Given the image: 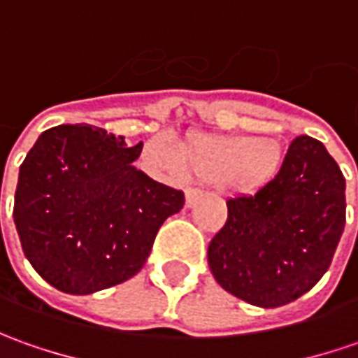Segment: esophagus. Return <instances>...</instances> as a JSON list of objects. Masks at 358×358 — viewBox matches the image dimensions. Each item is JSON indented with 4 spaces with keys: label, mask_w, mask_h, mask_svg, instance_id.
I'll return each mask as SVG.
<instances>
[{
    "label": "esophagus",
    "mask_w": 358,
    "mask_h": 358,
    "mask_svg": "<svg viewBox=\"0 0 358 358\" xmlns=\"http://www.w3.org/2000/svg\"><path fill=\"white\" fill-rule=\"evenodd\" d=\"M201 199V191L199 189H187L185 191V203L187 207H193L197 201Z\"/></svg>",
    "instance_id": "obj_1"
}]
</instances>
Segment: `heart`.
I'll use <instances>...</instances> for the list:
<instances>
[{
	"instance_id": "obj_1",
	"label": "heart",
	"mask_w": 358,
	"mask_h": 358,
	"mask_svg": "<svg viewBox=\"0 0 358 358\" xmlns=\"http://www.w3.org/2000/svg\"><path fill=\"white\" fill-rule=\"evenodd\" d=\"M149 153L173 171L185 169L205 183H223L237 193H255L268 185L285 165V149L275 137L189 135L181 157L163 141L149 145Z\"/></svg>"
}]
</instances>
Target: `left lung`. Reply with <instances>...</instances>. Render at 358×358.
<instances>
[{
  "label": "left lung",
  "instance_id": "8db88e82",
  "mask_svg": "<svg viewBox=\"0 0 358 358\" xmlns=\"http://www.w3.org/2000/svg\"><path fill=\"white\" fill-rule=\"evenodd\" d=\"M209 243V268L227 293L275 309L321 281L345 229V177L309 135L289 145L279 175L255 195L227 201Z\"/></svg>",
  "mask_w": 358,
  "mask_h": 358
}]
</instances>
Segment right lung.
Here are the masks:
<instances>
[{
    "mask_svg": "<svg viewBox=\"0 0 358 358\" xmlns=\"http://www.w3.org/2000/svg\"><path fill=\"white\" fill-rule=\"evenodd\" d=\"M141 149L95 125H59L21 163L13 203L21 249L57 291L90 295L131 279L163 221L183 209V191L133 167Z\"/></svg>",
    "mask_w": 358,
    "mask_h": 358,
    "instance_id": "right-lung-1",
    "label": "right lung"
}]
</instances>
